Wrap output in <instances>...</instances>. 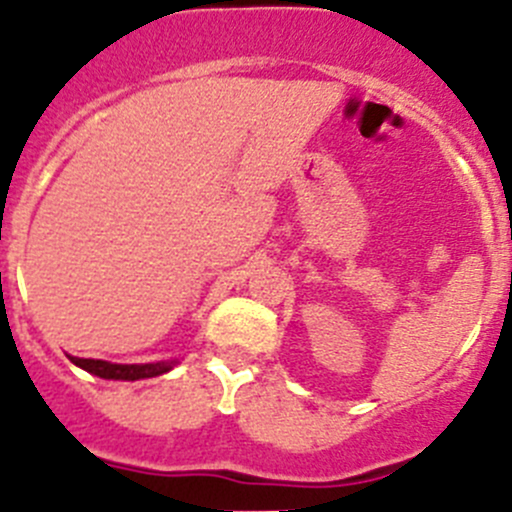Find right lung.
Masks as SVG:
<instances>
[{
  "instance_id": "obj_1",
  "label": "right lung",
  "mask_w": 512,
  "mask_h": 512,
  "mask_svg": "<svg viewBox=\"0 0 512 512\" xmlns=\"http://www.w3.org/2000/svg\"><path fill=\"white\" fill-rule=\"evenodd\" d=\"M72 364H77L85 372L95 374L100 379H123V382H135V379H150L160 377V374L170 372V369L178 364V359H170V362H150V364H113L105 362V359H80L70 357Z\"/></svg>"
}]
</instances>
